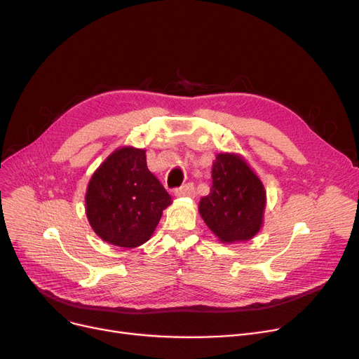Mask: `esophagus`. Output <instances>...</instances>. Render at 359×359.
Instances as JSON below:
<instances>
[{"instance_id": "34e87169", "label": "esophagus", "mask_w": 359, "mask_h": 359, "mask_svg": "<svg viewBox=\"0 0 359 359\" xmlns=\"http://www.w3.org/2000/svg\"><path fill=\"white\" fill-rule=\"evenodd\" d=\"M175 195L177 198H183V196H194L195 195V187L192 183H186L183 184L182 187H179V189H176Z\"/></svg>"}]
</instances>
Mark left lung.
Returning <instances> with one entry per match:
<instances>
[{
	"mask_svg": "<svg viewBox=\"0 0 359 359\" xmlns=\"http://www.w3.org/2000/svg\"><path fill=\"white\" fill-rule=\"evenodd\" d=\"M210 195L199 202V214L221 243L252 240L262 229L266 191L240 154L219 153L212 163Z\"/></svg>",
	"mask_w": 359,
	"mask_h": 359,
	"instance_id": "left-lung-1",
	"label": "left lung"
}]
</instances>
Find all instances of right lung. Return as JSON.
I'll use <instances>...</instances> for the list:
<instances>
[{"mask_svg": "<svg viewBox=\"0 0 359 359\" xmlns=\"http://www.w3.org/2000/svg\"><path fill=\"white\" fill-rule=\"evenodd\" d=\"M172 196L147 167L145 149L121 147L93 173L86 192L87 219L102 240L125 249L148 241Z\"/></svg>", "mask_w": 359, "mask_h": 359, "instance_id": "obj_1", "label": "right lung"}]
</instances>
